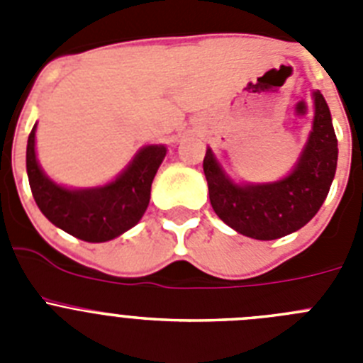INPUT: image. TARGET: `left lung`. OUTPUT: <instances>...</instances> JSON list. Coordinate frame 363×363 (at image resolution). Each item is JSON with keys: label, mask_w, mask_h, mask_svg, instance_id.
<instances>
[{"label": "left lung", "mask_w": 363, "mask_h": 363, "mask_svg": "<svg viewBox=\"0 0 363 363\" xmlns=\"http://www.w3.org/2000/svg\"><path fill=\"white\" fill-rule=\"evenodd\" d=\"M314 118L293 171L269 184H238L207 149L203 172L214 213L230 229L255 240H277L301 229L325 201L338 162L331 111L313 91Z\"/></svg>", "instance_id": "1"}]
</instances>
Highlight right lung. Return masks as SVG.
I'll list each match as a JSON object with an SVG mask.
<instances>
[{
  "label": "right lung",
  "mask_w": 363,
  "mask_h": 363,
  "mask_svg": "<svg viewBox=\"0 0 363 363\" xmlns=\"http://www.w3.org/2000/svg\"><path fill=\"white\" fill-rule=\"evenodd\" d=\"M167 154L165 145H145L116 178L99 187L70 189L45 174L36 158V125L27 142V174L32 196L50 223L83 242L118 238L142 220L150 185Z\"/></svg>",
  "instance_id": "obj_1"
}]
</instances>
